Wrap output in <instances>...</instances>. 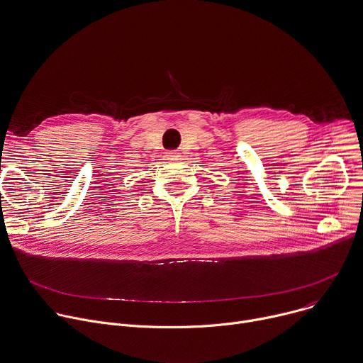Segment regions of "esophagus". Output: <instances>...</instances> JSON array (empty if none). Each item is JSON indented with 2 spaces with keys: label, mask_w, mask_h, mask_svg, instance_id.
<instances>
[{
  "label": "esophagus",
  "mask_w": 363,
  "mask_h": 363,
  "mask_svg": "<svg viewBox=\"0 0 363 363\" xmlns=\"http://www.w3.org/2000/svg\"><path fill=\"white\" fill-rule=\"evenodd\" d=\"M179 157V152H177V151H168L167 152V158L168 160H177Z\"/></svg>",
  "instance_id": "obj_1"
}]
</instances>
